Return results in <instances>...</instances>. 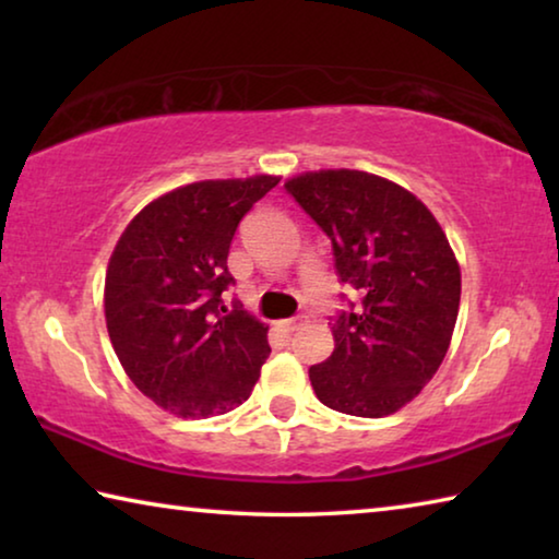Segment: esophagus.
<instances>
[{
	"mask_svg": "<svg viewBox=\"0 0 559 559\" xmlns=\"http://www.w3.org/2000/svg\"><path fill=\"white\" fill-rule=\"evenodd\" d=\"M308 323V318L306 316H296V318H288V320H283L281 323V328L286 330V333H296V330H300L302 325Z\"/></svg>",
	"mask_w": 559,
	"mask_h": 559,
	"instance_id": "obj_1",
	"label": "esophagus"
}]
</instances>
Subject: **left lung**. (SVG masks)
Masks as SVG:
<instances>
[{
    "mask_svg": "<svg viewBox=\"0 0 559 559\" xmlns=\"http://www.w3.org/2000/svg\"><path fill=\"white\" fill-rule=\"evenodd\" d=\"M286 192L328 234L340 283L359 293L333 320L335 349L308 370L318 400L343 414H394L447 357L461 269L439 222L412 192L359 169H320Z\"/></svg>",
    "mask_w": 559,
    "mask_h": 559,
    "instance_id": "obj_1",
    "label": "left lung"
}]
</instances>
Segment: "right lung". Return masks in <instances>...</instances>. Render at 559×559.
<instances>
[{"label":"right lung","mask_w":559,"mask_h":559,"mask_svg":"<svg viewBox=\"0 0 559 559\" xmlns=\"http://www.w3.org/2000/svg\"><path fill=\"white\" fill-rule=\"evenodd\" d=\"M278 177L206 179L150 202L122 231L106 273V323L132 384L182 419L249 400L271 353L269 328L224 306L236 226Z\"/></svg>","instance_id":"right-lung-1"}]
</instances>
